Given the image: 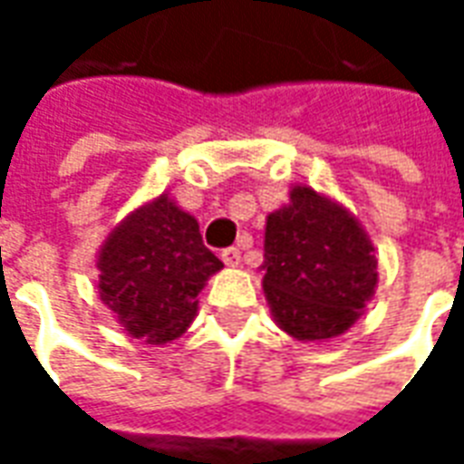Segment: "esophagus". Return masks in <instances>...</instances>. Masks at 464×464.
Masks as SVG:
<instances>
[{
	"instance_id": "1",
	"label": "esophagus",
	"mask_w": 464,
	"mask_h": 464,
	"mask_svg": "<svg viewBox=\"0 0 464 464\" xmlns=\"http://www.w3.org/2000/svg\"><path fill=\"white\" fill-rule=\"evenodd\" d=\"M221 261L226 263V266L236 268V266L241 263V251H238V248H226V251L221 253Z\"/></svg>"
}]
</instances>
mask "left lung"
I'll return each mask as SVG.
<instances>
[{"mask_svg":"<svg viewBox=\"0 0 464 464\" xmlns=\"http://www.w3.org/2000/svg\"><path fill=\"white\" fill-rule=\"evenodd\" d=\"M263 293L271 318L293 341L348 333L378 288V258L358 216L331 193L295 183L266 216Z\"/></svg>","mask_w":464,"mask_h":464,"instance_id":"8db88e82","label":"left lung"}]
</instances>
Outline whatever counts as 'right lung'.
I'll use <instances>...</instances> for the list:
<instances>
[{
	"instance_id": "add662e5",
	"label": "right lung",
	"mask_w": 464,
	"mask_h": 464,
	"mask_svg": "<svg viewBox=\"0 0 464 464\" xmlns=\"http://www.w3.org/2000/svg\"><path fill=\"white\" fill-rule=\"evenodd\" d=\"M221 268L198 221L163 191L106 236L96 253V288L129 338L166 345L191 328L198 293Z\"/></svg>"
}]
</instances>
